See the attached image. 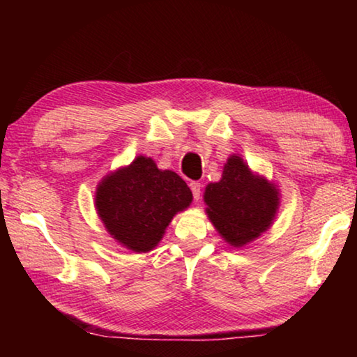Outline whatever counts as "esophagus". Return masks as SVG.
<instances>
[{"label": "esophagus", "mask_w": 357, "mask_h": 357, "mask_svg": "<svg viewBox=\"0 0 357 357\" xmlns=\"http://www.w3.org/2000/svg\"><path fill=\"white\" fill-rule=\"evenodd\" d=\"M189 185H190V190L193 193V198H195V200H200V197H202V184L198 183V181H192Z\"/></svg>", "instance_id": "1"}]
</instances>
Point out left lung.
Listing matches in <instances>:
<instances>
[{
	"label": "left lung",
	"instance_id": "obj_1",
	"mask_svg": "<svg viewBox=\"0 0 357 357\" xmlns=\"http://www.w3.org/2000/svg\"><path fill=\"white\" fill-rule=\"evenodd\" d=\"M204 202L217 231L234 247L268 229L279 206L274 184L255 176L238 155L229 157L219 183L206 187Z\"/></svg>",
	"mask_w": 357,
	"mask_h": 357
}]
</instances>
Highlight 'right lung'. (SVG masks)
<instances>
[{"mask_svg":"<svg viewBox=\"0 0 357 357\" xmlns=\"http://www.w3.org/2000/svg\"><path fill=\"white\" fill-rule=\"evenodd\" d=\"M190 202L192 192L184 179L159 170L153 159L143 155L108 174L96 192V208L108 233L134 252L153 250L173 215Z\"/></svg>","mask_w":357,"mask_h":357,"instance_id":"1","label":"right lung"}]
</instances>
